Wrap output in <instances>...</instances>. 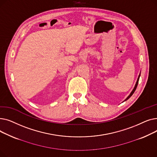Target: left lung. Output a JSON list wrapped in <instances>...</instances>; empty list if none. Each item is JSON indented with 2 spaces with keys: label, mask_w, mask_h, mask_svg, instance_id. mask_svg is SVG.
Instances as JSON below:
<instances>
[{
  "label": "left lung",
  "mask_w": 157,
  "mask_h": 157,
  "mask_svg": "<svg viewBox=\"0 0 157 157\" xmlns=\"http://www.w3.org/2000/svg\"><path fill=\"white\" fill-rule=\"evenodd\" d=\"M140 76H141V72H140V74H139V76H138V78H137V81H136V85H135V86H134V89L132 90V91L131 92V93L130 94V95L126 98V99L123 101V102H125V101H127L128 98L133 95V94L134 93V92L136 91V88H137V85H138V83H139V78H140Z\"/></svg>",
  "instance_id": "left-lung-1"
}]
</instances>
